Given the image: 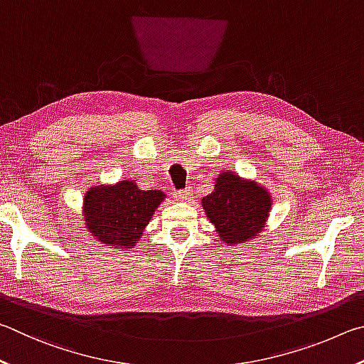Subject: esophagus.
Here are the masks:
<instances>
[{"mask_svg":"<svg viewBox=\"0 0 364 364\" xmlns=\"http://www.w3.org/2000/svg\"><path fill=\"white\" fill-rule=\"evenodd\" d=\"M192 190H181V192L174 193V200L176 201H188L192 198Z\"/></svg>","mask_w":364,"mask_h":364,"instance_id":"esophagus-1","label":"esophagus"}]
</instances>
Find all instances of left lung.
Wrapping results in <instances>:
<instances>
[{
    "mask_svg": "<svg viewBox=\"0 0 364 364\" xmlns=\"http://www.w3.org/2000/svg\"><path fill=\"white\" fill-rule=\"evenodd\" d=\"M272 195L262 183L222 171L214 178V192L201 200L203 211L214 225L219 241L241 246L265 230L272 211Z\"/></svg>",
    "mask_w": 364,
    "mask_h": 364,
    "instance_id": "left-lung-1",
    "label": "left lung"
}]
</instances>
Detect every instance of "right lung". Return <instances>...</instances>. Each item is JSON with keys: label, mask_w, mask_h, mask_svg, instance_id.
<instances>
[{"label": "right lung", "mask_w": 364, "mask_h": 364, "mask_svg": "<svg viewBox=\"0 0 364 364\" xmlns=\"http://www.w3.org/2000/svg\"><path fill=\"white\" fill-rule=\"evenodd\" d=\"M164 198L161 190H140L131 178L94 186L82 198L85 227L100 245L129 250L142 238Z\"/></svg>", "instance_id": "obj_1"}]
</instances>
